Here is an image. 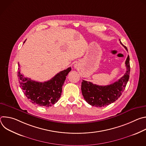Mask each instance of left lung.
<instances>
[{
	"label": "left lung",
	"instance_id": "left-lung-1",
	"mask_svg": "<svg viewBox=\"0 0 146 146\" xmlns=\"http://www.w3.org/2000/svg\"><path fill=\"white\" fill-rule=\"evenodd\" d=\"M120 41V40H119ZM120 43L128 51L120 41ZM126 73L118 81L108 86H98L91 82L82 80L81 82V92L86 102L92 106L103 107L114 102L122 95L129 78L130 64L129 56L125 61Z\"/></svg>",
	"mask_w": 146,
	"mask_h": 146
}]
</instances>
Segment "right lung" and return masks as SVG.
Returning a JSON list of instances; mask_svg holds the SVG:
<instances>
[{"mask_svg": "<svg viewBox=\"0 0 146 146\" xmlns=\"http://www.w3.org/2000/svg\"><path fill=\"white\" fill-rule=\"evenodd\" d=\"M71 69L70 67L56 74L51 80L41 82L25 77L18 68L19 86L31 102L39 106L49 107L54 105L60 98L62 86Z\"/></svg>", "mask_w": 146, "mask_h": 146, "instance_id": "1", "label": "right lung"}]
</instances>
